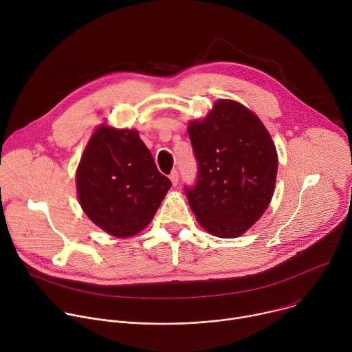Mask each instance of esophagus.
Instances as JSON below:
<instances>
[{"mask_svg": "<svg viewBox=\"0 0 352 352\" xmlns=\"http://www.w3.org/2000/svg\"><path fill=\"white\" fill-rule=\"evenodd\" d=\"M170 179H171V182H173L174 186L178 184V181H179V174H178L177 170H174V171L170 174Z\"/></svg>", "mask_w": 352, "mask_h": 352, "instance_id": "1", "label": "esophagus"}]
</instances>
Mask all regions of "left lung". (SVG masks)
Returning <instances> with one entry per match:
<instances>
[{
	"label": "left lung",
	"instance_id": "8db88e82",
	"mask_svg": "<svg viewBox=\"0 0 352 352\" xmlns=\"http://www.w3.org/2000/svg\"><path fill=\"white\" fill-rule=\"evenodd\" d=\"M197 174L185 185L199 224L220 238L243 234L267 209L277 175L276 146L262 121L231 100L188 128Z\"/></svg>",
	"mask_w": 352,
	"mask_h": 352
}]
</instances>
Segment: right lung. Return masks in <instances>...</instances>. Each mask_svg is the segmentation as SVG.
Returning a JSON list of instances; mask_svg holds the SVG:
<instances>
[{
  "instance_id": "right-lung-1",
  "label": "right lung",
  "mask_w": 352,
  "mask_h": 352,
  "mask_svg": "<svg viewBox=\"0 0 352 352\" xmlns=\"http://www.w3.org/2000/svg\"><path fill=\"white\" fill-rule=\"evenodd\" d=\"M83 212L100 228L126 238L143 230L171 188L136 131L100 126L76 171Z\"/></svg>"
}]
</instances>
